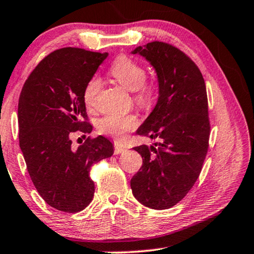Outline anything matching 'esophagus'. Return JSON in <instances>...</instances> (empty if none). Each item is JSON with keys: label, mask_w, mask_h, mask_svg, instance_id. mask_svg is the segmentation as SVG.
I'll list each match as a JSON object with an SVG mask.
<instances>
[{"label": "esophagus", "mask_w": 254, "mask_h": 254, "mask_svg": "<svg viewBox=\"0 0 254 254\" xmlns=\"http://www.w3.org/2000/svg\"><path fill=\"white\" fill-rule=\"evenodd\" d=\"M124 149H126V148H124L122 145L117 144V142H115V144H114V153H115L116 155L117 154H121V153H122Z\"/></svg>", "instance_id": "34e87169"}]
</instances>
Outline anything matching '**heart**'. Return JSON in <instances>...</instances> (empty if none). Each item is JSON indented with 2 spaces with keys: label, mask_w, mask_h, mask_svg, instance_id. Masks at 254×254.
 Listing matches in <instances>:
<instances>
[{
  "label": "heart",
  "mask_w": 254,
  "mask_h": 254,
  "mask_svg": "<svg viewBox=\"0 0 254 254\" xmlns=\"http://www.w3.org/2000/svg\"><path fill=\"white\" fill-rule=\"evenodd\" d=\"M109 72L127 90L134 92L135 103L141 108L147 109L153 105L155 99V86L146 80V70L140 63L127 56H119L110 66ZM101 87V79L93 76L85 85L83 100L88 109L94 108L96 95ZM139 124L138 116L133 114H108L99 120L98 130L100 133L121 139L124 134L134 130Z\"/></svg>",
  "instance_id": "heart-1"
}]
</instances>
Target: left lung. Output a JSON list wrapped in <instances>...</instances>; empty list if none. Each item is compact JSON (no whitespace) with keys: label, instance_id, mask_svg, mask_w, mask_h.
Masks as SVG:
<instances>
[{"label":"left lung","instance_id":"obj_1","mask_svg":"<svg viewBox=\"0 0 254 254\" xmlns=\"http://www.w3.org/2000/svg\"><path fill=\"white\" fill-rule=\"evenodd\" d=\"M133 54L146 57L159 79L158 103L137 133L160 142L134 147L142 166L131 178L132 193L146 207L167 209L193 187L208 151L206 85L197 64L173 45L152 41Z\"/></svg>","mask_w":254,"mask_h":254}]
</instances>
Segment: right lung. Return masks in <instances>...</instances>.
Listing matches in <instances>:
<instances>
[{
	"label": "right lung",
	"mask_w": 254,
	"mask_h": 254,
	"mask_svg": "<svg viewBox=\"0 0 254 254\" xmlns=\"http://www.w3.org/2000/svg\"><path fill=\"white\" fill-rule=\"evenodd\" d=\"M107 53L65 47L47 55L30 73L18 102L19 146L35 189L49 206L77 213L90 205L94 163L114 153L108 139L87 137L72 148V135L91 133L85 85Z\"/></svg>",
	"instance_id": "add662e5"
}]
</instances>
